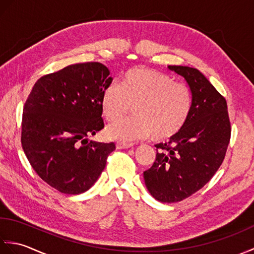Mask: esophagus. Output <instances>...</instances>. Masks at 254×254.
<instances>
[{
    "label": "esophagus",
    "instance_id": "34e87169",
    "mask_svg": "<svg viewBox=\"0 0 254 254\" xmlns=\"http://www.w3.org/2000/svg\"><path fill=\"white\" fill-rule=\"evenodd\" d=\"M116 147L118 149H127L132 147V144H124V143H117Z\"/></svg>",
    "mask_w": 254,
    "mask_h": 254
}]
</instances>
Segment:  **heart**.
Here are the masks:
<instances>
[{
  "instance_id": "heart-1",
  "label": "heart",
  "mask_w": 254,
  "mask_h": 254,
  "mask_svg": "<svg viewBox=\"0 0 254 254\" xmlns=\"http://www.w3.org/2000/svg\"><path fill=\"white\" fill-rule=\"evenodd\" d=\"M135 106V118L107 127L106 135L124 144L154 136L165 141L179 134L190 118L193 95L189 86L170 75L136 67L127 71L119 85L112 82L102 91L101 110L108 121L121 119Z\"/></svg>"
}]
</instances>
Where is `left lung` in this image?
I'll list each match as a JSON object with an SVG mask.
<instances>
[{"label": "left lung", "mask_w": 254, "mask_h": 254, "mask_svg": "<svg viewBox=\"0 0 254 254\" xmlns=\"http://www.w3.org/2000/svg\"><path fill=\"white\" fill-rule=\"evenodd\" d=\"M185 77L193 95L190 118L168 143L155 145L153 166L144 171L145 186L157 201L176 203L202 189L222 165L230 141L227 102L196 68L169 65Z\"/></svg>", "instance_id": "obj_1"}]
</instances>
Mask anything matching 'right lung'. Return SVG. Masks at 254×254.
Masks as SVG:
<instances>
[{
	"label": "right lung",
	"instance_id": "1",
	"mask_svg": "<svg viewBox=\"0 0 254 254\" xmlns=\"http://www.w3.org/2000/svg\"><path fill=\"white\" fill-rule=\"evenodd\" d=\"M111 82L104 64H72L38 79L25 102L21 146L37 175L61 193L89 190L116 149L88 141L104 128L101 96Z\"/></svg>",
	"mask_w": 254,
	"mask_h": 254
}]
</instances>
